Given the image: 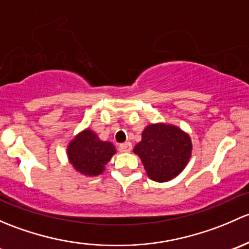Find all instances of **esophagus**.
Wrapping results in <instances>:
<instances>
[{"label": "esophagus", "instance_id": "obj_1", "mask_svg": "<svg viewBox=\"0 0 249 249\" xmlns=\"http://www.w3.org/2000/svg\"><path fill=\"white\" fill-rule=\"evenodd\" d=\"M120 150H121L122 152H130V151H132V143L130 142L121 143V145H120Z\"/></svg>", "mask_w": 249, "mask_h": 249}]
</instances>
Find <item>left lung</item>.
Listing matches in <instances>:
<instances>
[{"mask_svg":"<svg viewBox=\"0 0 249 249\" xmlns=\"http://www.w3.org/2000/svg\"><path fill=\"white\" fill-rule=\"evenodd\" d=\"M192 139L171 124H150L143 128L142 142L135 145L146 174L156 182H168L178 176L192 157Z\"/></svg>","mask_w":249,"mask_h":249,"instance_id":"8db88e82","label":"left lung"}]
</instances>
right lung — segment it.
Returning a JSON list of instances; mask_svg holds the SVG:
<instances>
[{"instance_id":"add662e5","label":"right lung","mask_w":249,"mask_h":249,"mask_svg":"<svg viewBox=\"0 0 249 249\" xmlns=\"http://www.w3.org/2000/svg\"><path fill=\"white\" fill-rule=\"evenodd\" d=\"M66 152L69 163L78 173L93 178L104 173L106 165L116 153V147L99 139L91 128H85L69 140Z\"/></svg>"}]
</instances>
